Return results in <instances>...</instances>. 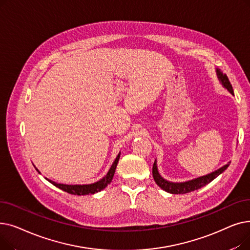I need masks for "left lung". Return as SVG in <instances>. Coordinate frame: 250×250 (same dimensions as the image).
<instances>
[{
	"label": "left lung",
	"instance_id": "left-lung-1",
	"mask_svg": "<svg viewBox=\"0 0 250 250\" xmlns=\"http://www.w3.org/2000/svg\"><path fill=\"white\" fill-rule=\"evenodd\" d=\"M217 72V76L219 78V81L222 83V85L224 86L232 95H234L233 92V88L232 85L229 81V79L227 77L226 74H223L219 69H216ZM229 163L224 165L223 167L219 168L216 171L207 174L205 176H201L199 178H194L188 181H185V182H170L166 179H164L158 172V168H157V162L155 160L154 164H153V169H152V173H153V177L155 182L157 183V186L160 187L163 190L172 193V194H182V193H188L193 190L199 189L203 187H205L208 183H209L211 181H213L217 176H219L221 173H223L225 170L228 168Z\"/></svg>",
	"mask_w": 250,
	"mask_h": 250
}]
</instances>
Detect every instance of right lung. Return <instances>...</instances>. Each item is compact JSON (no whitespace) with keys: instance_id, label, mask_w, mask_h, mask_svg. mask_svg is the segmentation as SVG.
<instances>
[{"instance_id":"right-lung-1","label":"right lung","mask_w":250,"mask_h":250,"mask_svg":"<svg viewBox=\"0 0 250 250\" xmlns=\"http://www.w3.org/2000/svg\"><path fill=\"white\" fill-rule=\"evenodd\" d=\"M120 156H121V153L117 155V157L115 158L114 162L112 163L110 169L108 170L107 174L105 175L102 179H100L99 181L97 182H94V183H91V185H75V186H71V185H62V183H57L55 181H52L50 179H47L50 183H52L55 187L59 188L60 189L68 192V193H71V194H77V195H85V194H93V193H96L98 191H101L102 189H104L105 188H106L109 183L111 182L112 178H113V175H114V172H115V168H116V165H117V162L118 160H120ZM37 170V169H36ZM38 171V170H37ZM41 173V172H39Z\"/></svg>"}]
</instances>
